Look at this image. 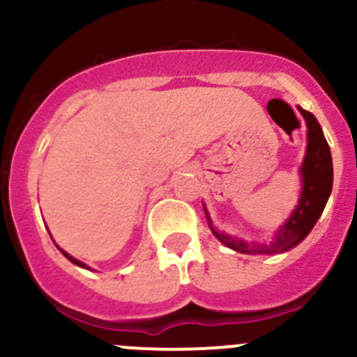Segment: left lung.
<instances>
[{
    "mask_svg": "<svg viewBox=\"0 0 357 357\" xmlns=\"http://www.w3.org/2000/svg\"><path fill=\"white\" fill-rule=\"evenodd\" d=\"M297 109L302 114V117H304L305 126H307V146H305L304 160H302L301 169H298L302 188L297 205L291 211L289 219L275 233V238L271 242H247L243 238H236V236L219 231L218 228H214L208 211L202 204L204 205L208 228L214 233L215 238L221 243H225L226 247L240 252V254L273 255L282 254V252H287L295 245H298L311 233V229L314 228L316 221L323 214V208H325L330 193H332V153H330V146L326 143L325 135H323L321 126H319V122L316 121V117L311 112L304 110L302 107H297Z\"/></svg>",
    "mask_w": 357,
    "mask_h": 357,
    "instance_id": "1",
    "label": "left lung"
}]
</instances>
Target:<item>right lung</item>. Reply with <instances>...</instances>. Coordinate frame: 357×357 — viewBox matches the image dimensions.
<instances>
[{
    "mask_svg": "<svg viewBox=\"0 0 357 357\" xmlns=\"http://www.w3.org/2000/svg\"><path fill=\"white\" fill-rule=\"evenodd\" d=\"M59 248H60V247H59ZM60 252H62V254H63V255H66V257L68 259V261H70V262H72V264L79 266V268H84V269H91V268H89V266H88V264H84V262L77 261V259H75V257H72V255H70V254H67V252H66V250H62V248H60Z\"/></svg>",
    "mask_w": 357,
    "mask_h": 357,
    "instance_id": "1",
    "label": "right lung"
}]
</instances>
